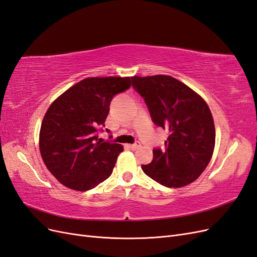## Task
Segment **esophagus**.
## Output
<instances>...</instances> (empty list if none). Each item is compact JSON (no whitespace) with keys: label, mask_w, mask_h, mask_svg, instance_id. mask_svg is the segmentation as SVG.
Wrapping results in <instances>:
<instances>
[{"label":"esophagus","mask_w":257,"mask_h":257,"mask_svg":"<svg viewBox=\"0 0 257 257\" xmlns=\"http://www.w3.org/2000/svg\"><path fill=\"white\" fill-rule=\"evenodd\" d=\"M128 148L131 150H137V149H139V148H141V144L136 143L134 145H128Z\"/></svg>","instance_id":"obj_1"}]
</instances>
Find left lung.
I'll use <instances>...</instances> for the list:
<instances>
[{"label": "left lung", "mask_w": 257, "mask_h": 257, "mask_svg": "<svg viewBox=\"0 0 257 257\" xmlns=\"http://www.w3.org/2000/svg\"><path fill=\"white\" fill-rule=\"evenodd\" d=\"M152 121L168 131L165 150L154 149L153 160L142 165L144 173L167 188L194 182L212 158L215 127L206 100L172 76L131 77Z\"/></svg>", "instance_id": "obj_1"}]
</instances>
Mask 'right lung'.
I'll return each instance as SVG.
<instances>
[{"label":"right lung","mask_w":257,"mask_h":257,"mask_svg":"<svg viewBox=\"0 0 257 257\" xmlns=\"http://www.w3.org/2000/svg\"><path fill=\"white\" fill-rule=\"evenodd\" d=\"M131 87L130 77H91L75 83L46 111L40 151L46 167L66 188L84 192L109 177L123 146L102 143L104 126L116 93Z\"/></svg>","instance_id":"1"}]
</instances>
